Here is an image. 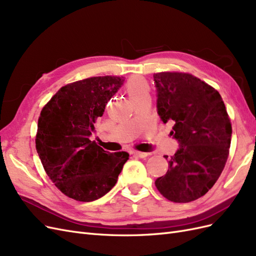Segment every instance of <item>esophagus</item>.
I'll return each mask as SVG.
<instances>
[{
  "mask_svg": "<svg viewBox=\"0 0 256 256\" xmlns=\"http://www.w3.org/2000/svg\"><path fill=\"white\" fill-rule=\"evenodd\" d=\"M132 154H134V156H136V157H138V158H145V157H147V154H148L134 150V152H132Z\"/></svg>",
  "mask_w": 256,
  "mask_h": 256,
  "instance_id": "esophagus-1",
  "label": "esophagus"
}]
</instances>
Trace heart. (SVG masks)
Masks as SVG:
<instances>
[{"mask_svg":"<svg viewBox=\"0 0 256 256\" xmlns=\"http://www.w3.org/2000/svg\"><path fill=\"white\" fill-rule=\"evenodd\" d=\"M125 90L132 102L150 97V85L142 76H131L125 84Z\"/></svg>","mask_w":256,"mask_h":256,"instance_id":"obj_1","label":"heart"}]
</instances>
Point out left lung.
I'll list each match as a JSON object with an SVG mask.
<instances>
[{
	"mask_svg": "<svg viewBox=\"0 0 256 256\" xmlns=\"http://www.w3.org/2000/svg\"><path fill=\"white\" fill-rule=\"evenodd\" d=\"M154 80L158 114L164 124L174 122L170 134L180 143L154 184L168 200L192 202L212 188L226 166L230 120L219 92L196 76L164 72L154 74Z\"/></svg>",
	"mask_w": 256,
	"mask_h": 256,
	"instance_id": "obj_1",
	"label": "left lung"
}]
</instances>
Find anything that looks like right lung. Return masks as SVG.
<instances>
[{"label": "right lung", "instance_id": "right-lung-1", "mask_svg": "<svg viewBox=\"0 0 256 256\" xmlns=\"http://www.w3.org/2000/svg\"><path fill=\"white\" fill-rule=\"evenodd\" d=\"M122 76H92L60 88L38 118L36 150L46 173L68 198L92 202L118 182L129 158L109 152L90 140L106 104L124 83Z\"/></svg>", "mask_w": 256, "mask_h": 256}]
</instances>
